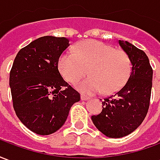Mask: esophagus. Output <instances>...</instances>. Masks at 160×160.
Wrapping results in <instances>:
<instances>
[{
  "instance_id": "34e87169",
  "label": "esophagus",
  "mask_w": 160,
  "mask_h": 160,
  "mask_svg": "<svg viewBox=\"0 0 160 160\" xmlns=\"http://www.w3.org/2000/svg\"><path fill=\"white\" fill-rule=\"evenodd\" d=\"M87 99H89V97H87V96H86V95H81V100H83V101H86L87 100Z\"/></svg>"
}]
</instances>
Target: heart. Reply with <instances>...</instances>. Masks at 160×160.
Listing matches in <instances>:
<instances>
[{
  "label": "heart",
  "instance_id": "heart-1",
  "mask_svg": "<svg viewBox=\"0 0 160 160\" xmlns=\"http://www.w3.org/2000/svg\"><path fill=\"white\" fill-rule=\"evenodd\" d=\"M59 69L70 83H75L87 73L86 80L77 84L85 93H114L126 84L132 64L128 54L104 42L88 40L77 44L74 52L67 51L59 59Z\"/></svg>",
  "mask_w": 160,
  "mask_h": 160
}]
</instances>
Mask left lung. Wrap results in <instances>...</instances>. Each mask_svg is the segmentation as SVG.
Segmentation results:
<instances>
[{
	"label": "left lung",
	"instance_id": "obj_1",
	"mask_svg": "<svg viewBox=\"0 0 160 160\" xmlns=\"http://www.w3.org/2000/svg\"><path fill=\"white\" fill-rule=\"evenodd\" d=\"M118 42L131 61L130 76L116 94L104 98L101 113L92 116L98 129L111 138L131 134L144 121L152 84V68L146 53L128 42Z\"/></svg>",
	"mask_w": 160,
	"mask_h": 160
}]
</instances>
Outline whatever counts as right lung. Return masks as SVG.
Returning <instances> with one entry per match:
<instances>
[{"instance_id":"1","label":"right lung","mask_w":160,"mask_h":160,"mask_svg":"<svg viewBox=\"0 0 160 160\" xmlns=\"http://www.w3.org/2000/svg\"><path fill=\"white\" fill-rule=\"evenodd\" d=\"M69 46L66 38L41 37L19 50L9 76L12 106L26 128L41 135L65 123L80 94L58 70L61 55Z\"/></svg>"}]
</instances>
